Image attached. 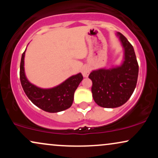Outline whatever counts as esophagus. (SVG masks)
Instances as JSON below:
<instances>
[{"label": "esophagus", "instance_id": "1", "mask_svg": "<svg viewBox=\"0 0 158 158\" xmlns=\"http://www.w3.org/2000/svg\"><path fill=\"white\" fill-rule=\"evenodd\" d=\"M90 71V69L88 66H85L82 68V70H81V73H82L83 77H88V76L89 75Z\"/></svg>", "mask_w": 158, "mask_h": 158}]
</instances>
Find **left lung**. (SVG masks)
Wrapping results in <instances>:
<instances>
[{"instance_id":"left-lung-1","label":"left lung","mask_w":158,"mask_h":158,"mask_svg":"<svg viewBox=\"0 0 158 158\" xmlns=\"http://www.w3.org/2000/svg\"><path fill=\"white\" fill-rule=\"evenodd\" d=\"M123 49V58L119 65L92 70L91 92L98 106L117 108L129 99L137 85L139 66L133 46L120 32H117Z\"/></svg>"}]
</instances>
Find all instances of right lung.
<instances>
[{
    "instance_id": "obj_1",
    "label": "right lung",
    "mask_w": 158,
    "mask_h": 158,
    "mask_svg": "<svg viewBox=\"0 0 158 158\" xmlns=\"http://www.w3.org/2000/svg\"><path fill=\"white\" fill-rule=\"evenodd\" d=\"M25 52L21 56L20 80L25 94L35 106L49 113L62 111L72 106L75 90L83 79L81 73L70 77L53 88H41L28 80L25 74Z\"/></svg>"
}]
</instances>
